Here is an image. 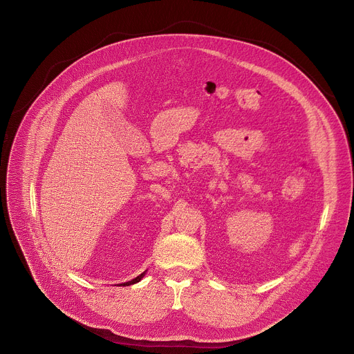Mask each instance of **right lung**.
Here are the masks:
<instances>
[{"instance_id": "obj_1", "label": "right lung", "mask_w": 354, "mask_h": 354, "mask_svg": "<svg viewBox=\"0 0 354 354\" xmlns=\"http://www.w3.org/2000/svg\"><path fill=\"white\" fill-rule=\"evenodd\" d=\"M144 274H145V272H142V273H140L139 276H136L135 279H132V280H129V281H125V283H122V286H129V285H133V283H136V281H139L140 279L144 277Z\"/></svg>"}]
</instances>
